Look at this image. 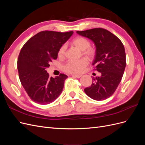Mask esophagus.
Returning <instances> with one entry per match:
<instances>
[{
    "mask_svg": "<svg viewBox=\"0 0 145 145\" xmlns=\"http://www.w3.org/2000/svg\"><path fill=\"white\" fill-rule=\"evenodd\" d=\"M72 77H76V78H80L82 77L81 75H77V74H73L72 75Z\"/></svg>",
    "mask_w": 145,
    "mask_h": 145,
    "instance_id": "esophagus-1",
    "label": "esophagus"
}]
</instances>
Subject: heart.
<instances>
[{"label": "heart", "mask_w": 145, "mask_h": 145, "mask_svg": "<svg viewBox=\"0 0 145 145\" xmlns=\"http://www.w3.org/2000/svg\"><path fill=\"white\" fill-rule=\"evenodd\" d=\"M70 44L77 50L82 51V54L88 59H92L95 55V51L90 48V42L87 39L83 37H77L70 42ZM66 51V46H60L58 52L60 58L64 57ZM88 65V61L85 59L78 60H69L63 66V71L69 74H79L84 71Z\"/></svg>", "instance_id": "obj_1"}]
</instances>
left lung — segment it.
Instances as JSON below:
<instances>
[{
    "mask_svg": "<svg viewBox=\"0 0 145 145\" xmlns=\"http://www.w3.org/2000/svg\"><path fill=\"white\" fill-rule=\"evenodd\" d=\"M78 34L93 41L96 51L93 65L101 72L100 77H93V83L84 89L95 100H103L111 96L119 85L126 67L123 45L115 35L103 28H93Z\"/></svg>",
    "mask_w": 145,
    "mask_h": 145,
    "instance_id": "8db88e82",
    "label": "left lung"
}]
</instances>
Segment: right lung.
Instances as JSON below:
<instances>
[{
	"mask_svg": "<svg viewBox=\"0 0 145 145\" xmlns=\"http://www.w3.org/2000/svg\"><path fill=\"white\" fill-rule=\"evenodd\" d=\"M73 31L60 33L43 31L26 42L17 60L20 82L33 101L40 105L50 103L57 98L68 77L64 74L53 78L46 69L57 58L60 46L72 36Z\"/></svg>",
	"mask_w": 145,
	"mask_h": 145,
	"instance_id": "add662e5",
	"label": "right lung"
}]
</instances>
